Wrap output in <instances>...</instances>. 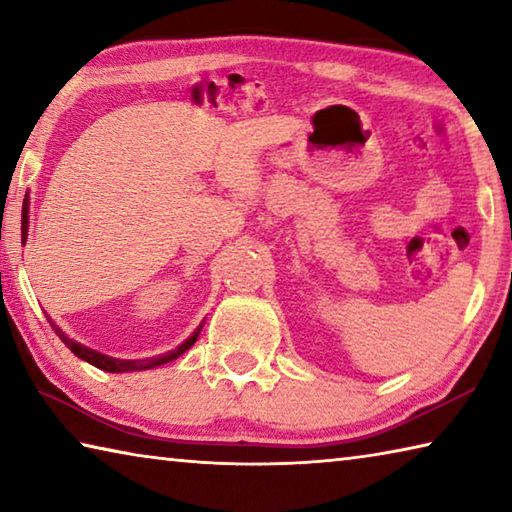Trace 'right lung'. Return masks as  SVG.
Returning a JSON list of instances; mask_svg holds the SVG:
<instances>
[{
	"mask_svg": "<svg viewBox=\"0 0 512 512\" xmlns=\"http://www.w3.org/2000/svg\"><path fill=\"white\" fill-rule=\"evenodd\" d=\"M27 214H29V203H24V210H22V216H24V219H22V230H24V232H27V228H29ZM22 241H24V239H22ZM196 336H198V332L192 336V339L180 345L178 350H171V352L164 354V357H158V359H144V361H126V363H121V361H117V359H110V357H103V354H97V352H92V350H88V348H81L79 343H72V341L67 339V336H63V343L67 345L69 350H72V352L76 354V357L83 359V361H88V363H92L94 368L106 370V372H135V370H151V368H155V366H162V363H169V361H173V359H178L180 354L187 352V350L192 348V345L196 343Z\"/></svg>",
	"mask_w": 512,
	"mask_h": 512,
	"instance_id": "obj_1",
	"label": "right lung"
}]
</instances>
